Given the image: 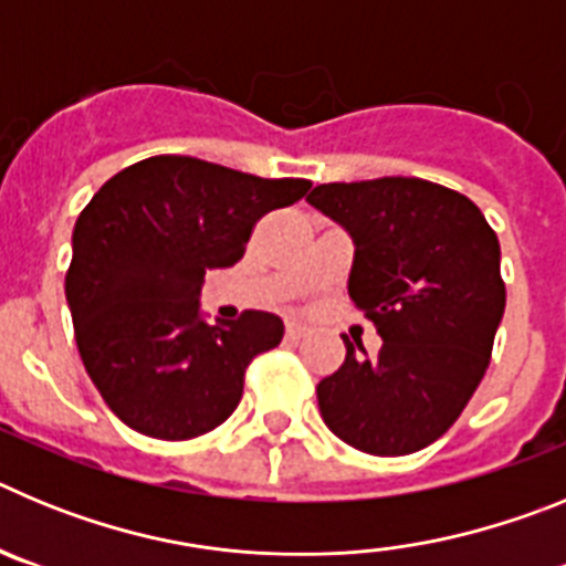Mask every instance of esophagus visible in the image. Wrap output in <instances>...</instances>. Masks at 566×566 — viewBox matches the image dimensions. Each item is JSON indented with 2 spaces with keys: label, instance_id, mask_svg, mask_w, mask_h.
Here are the masks:
<instances>
[{
  "label": "esophagus",
  "instance_id": "obj_1",
  "mask_svg": "<svg viewBox=\"0 0 566 566\" xmlns=\"http://www.w3.org/2000/svg\"><path fill=\"white\" fill-rule=\"evenodd\" d=\"M303 334H306V326H300V323H289V326H286V337L289 339H300Z\"/></svg>",
  "mask_w": 566,
  "mask_h": 566
}]
</instances>
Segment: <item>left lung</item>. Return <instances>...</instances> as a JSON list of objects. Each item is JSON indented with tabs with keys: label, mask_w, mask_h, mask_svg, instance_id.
Instances as JSON below:
<instances>
[{
	"label": "left lung",
	"mask_w": 566,
	"mask_h": 566,
	"mask_svg": "<svg viewBox=\"0 0 566 566\" xmlns=\"http://www.w3.org/2000/svg\"><path fill=\"white\" fill-rule=\"evenodd\" d=\"M354 238L348 294L382 337L319 379L323 422L352 448L405 457L437 442L482 382L504 314L499 238L462 192L422 178L319 184L306 198Z\"/></svg>",
	"instance_id": "1"
}]
</instances>
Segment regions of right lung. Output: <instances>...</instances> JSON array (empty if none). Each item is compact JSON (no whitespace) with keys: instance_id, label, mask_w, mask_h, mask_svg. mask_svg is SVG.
I'll return each instance as SVG.
<instances>
[{"instance_id":"1","label":"right lung","mask_w":566,"mask_h":566,"mask_svg":"<svg viewBox=\"0 0 566 566\" xmlns=\"http://www.w3.org/2000/svg\"><path fill=\"white\" fill-rule=\"evenodd\" d=\"M308 189L306 178L153 155L93 195L73 229L64 294L84 368L124 424L181 442L232 417L249 363L280 345L283 319L243 312L209 326L203 277L234 266L254 223Z\"/></svg>"}]
</instances>
